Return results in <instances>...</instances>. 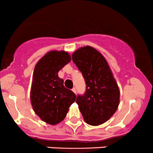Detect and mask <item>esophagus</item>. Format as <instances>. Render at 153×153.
<instances>
[{
  "instance_id": "esophagus-1",
  "label": "esophagus",
  "mask_w": 153,
  "mask_h": 153,
  "mask_svg": "<svg viewBox=\"0 0 153 153\" xmlns=\"http://www.w3.org/2000/svg\"><path fill=\"white\" fill-rule=\"evenodd\" d=\"M72 92H74V93H75V94H76V89H75V87H74V88H73V89H72Z\"/></svg>"
}]
</instances>
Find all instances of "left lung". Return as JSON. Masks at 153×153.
<instances>
[{
  "label": "left lung",
  "instance_id": "1",
  "mask_svg": "<svg viewBox=\"0 0 153 153\" xmlns=\"http://www.w3.org/2000/svg\"><path fill=\"white\" fill-rule=\"evenodd\" d=\"M72 57L86 82L85 93L76 98L84 120L92 126L104 124L116 112L120 100L119 88L109 64L89 46L78 49Z\"/></svg>",
  "mask_w": 153,
  "mask_h": 153
}]
</instances>
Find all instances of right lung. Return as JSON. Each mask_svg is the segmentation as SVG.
I'll return each mask as SVG.
<instances>
[{
  "instance_id": "right-lung-1",
  "label": "right lung",
  "mask_w": 153,
  "mask_h": 153,
  "mask_svg": "<svg viewBox=\"0 0 153 153\" xmlns=\"http://www.w3.org/2000/svg\"><path fill=\"white\" fill-rule=\"evenodd\" d=\"M71 61L65 51H50L38 61L33 72L30 100L33 110L51 125L61 122L76 95L64 86L58 73Z\"/></svg>"
}]
</instances>
